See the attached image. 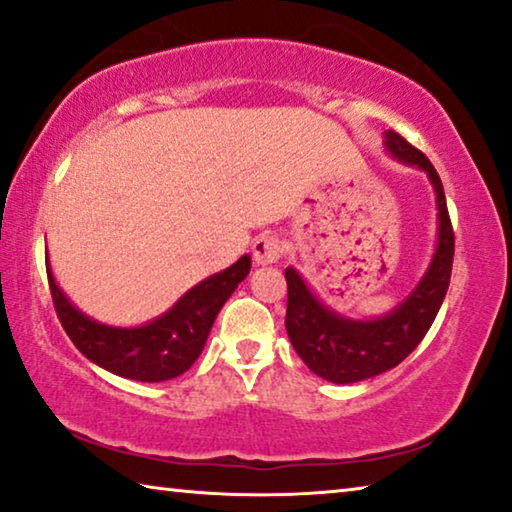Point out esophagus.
<instances>
[{
	"label": "esophagus",
	"instance_id": "34e87169",
	"mask_svg": "<svg viewBox=\"0 0 512 512\" xmlns=\"http://www.w3.org/2000/svg\"><path fill=\"white\" fill-rule=\"evenodd\" d=\"M283 254L281 240L274 233H263L258 235L254 242V261L258 265H272L277 263Z\"/></svg>",
	"mask_w": 512,
	"mask_h": 512
}]
</instances>
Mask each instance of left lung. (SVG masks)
<instances>
[{"label":"left lung","instance_id":"obj_1","mask_svg":"<svg viewBox=\"0 0 512 512\" xmlns=\"http://www.w3.org/2000/svg\"><path fill=\"white\" fill-rule=\"evenodd\" d=\"M387 151L414 164L430 178L437 194L439 233L428 272L403 304L375 320H350L329 311L311 293L293 267H286V332L300 359L322 380L334 384L361 382L398 366L423 341L442 306L451 281L455 235L448 217L442 180L430 160L398 132L387 130Z\"/></svg>","mask_w":512,"mask_h":512}]
</instances>
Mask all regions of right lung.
Instances as JSON below:
<instances>
[{"instance_id":"right-lung-1","label":"right lung","mask_w":512,"mask_h":512,"mask_svg":"<svg viewBox=\"0 0 512 512\" xmlns=\"http://www.w3.org/2000/svg\"><path fill=\"white\" fill-rule=\"evenodd\" d=\"M249 270L251 258L242 256L224 272L196 283L164 316L141 327H109L86 318L61 293L50 265L47 281L61 327L86 359L128 380L164 382L183 375L199 359L219 309Z\"/></svg>"}]
</instances>
